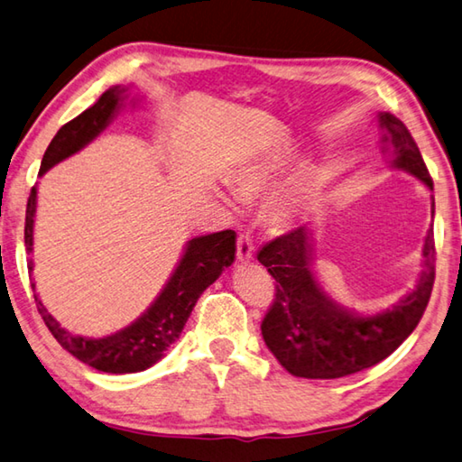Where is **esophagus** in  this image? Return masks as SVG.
Wrapping results in <instances>:
<instances>
[{"label": "esophagus", "instance_id": "34e87169", "mask_svg": "<svg viewBox=\"0 0 462 462\" xmlns=\"http://www.w3.org/2000/svg\"><path fill=\"white\" fill-rule=\"evenodd\" d=\"M254 257V239L249 233H241L237 239V262H249Z\"/></svg>", "mask_w": 462, "mask_h": 462}]
</instances>
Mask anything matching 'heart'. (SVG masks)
<instances>
[{
  "instance_id": "b5f03b06",
  "label": "heart",
  "mask_w": 462,
  "mask_h": 462,
  "mask_svg": "<svg viewBox=\"0 0 462 462\" xmlns=\"http://www.w3.org/2000/svg\"><path fill=\"white\" fill-rule=\"evenodd\" d=\"M278 168V160L257 162V164H245L244 168H239V172L233 176V189H236L237 197L244 200L254 199L270 182V178Z\"/></svg>"
}]
</instances>
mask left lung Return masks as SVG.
<instances>
[{"label":"left lung","instance_id":"1","mask_svg":"<svg viewBox=\"0 0 462 462\" xmlns=\"http://www.w3.org/2000/svg\"><path fill=\"white\" fill-rule=\"evenodd\" d=\"M383 142L393 166L408 170L434 190L432 176L408 127L392 113H379ZM434 213V202H432ZM424 270L416 288L379 312H357L337 302L312 270L309 226L272 239L257 260L276 280V298L262 320V335L288 374L306 379H337L377 365L418 327L434 286V233L424 241Z\"/></svg>","mask_w":462,"mask_h":462}]
</instances>
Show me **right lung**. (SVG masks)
Returning a JSON list of instances; mask_svg holds the SVG:
<instances>
[{
	"mask_svg": "<svg viewBox=\"0 0 462 462\" xmlns=\"http://www.w3.org/2000/svg\"><path fill=\"white\" fill-rule=\"evenodd\" d=\"M124 95V87H113L99 97V101L93 107L85 109L79 117L64 124L44 152L40 174H44L48 168L59 164L60 160L69 158L70 153L79 152L93 137L99 135L107 127L113 113L119 109ZM34 215L36 186H32L26 207V226H23V241H26L28 254H32ZM236 231L226 229L189 241L180 263L156 298V302L140 319L117 330L116 335L105 338L77 337L64 330L52 319V314H48L38 296H34L36 309L62 349H67L79 361L87 363L88 367L105 371V374L143 371L164 357V351L180 337L200 294L221 276L225 268H229L236 262ZM28 270L32 272V260L28 262ZM32 290H34V284H32Z\"/></svg>",
	"mask_w": 462,
	"mask_h": 462,
	"instance_id": "1",
	"label": "right lung"
}]
</instances>
